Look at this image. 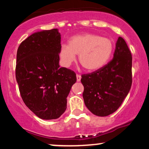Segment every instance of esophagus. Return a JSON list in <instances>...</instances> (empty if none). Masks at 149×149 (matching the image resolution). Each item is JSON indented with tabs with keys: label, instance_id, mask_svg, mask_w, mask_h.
I'll return each mask as SVG.
<instances>
[{
	"label": "esophagus",
	"instance_id": "1",
	"mask_svg": "<svg viewBox=\"0 0 149 149\" xmlns=\"http://www.w3.org/2000/svg\"><path fill=\"white\" fill-rule=\"evenodd\" d=\"M76 78H77V81L79 82V81H80V79H81V76H80L79 74H77Z\"/></svg>",
	"mask_w": 149,
	"mask_h": 149
}]
</instances>
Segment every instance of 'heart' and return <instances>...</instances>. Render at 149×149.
Here are the masks:
<instances>
[{"label": "heart", "instance_id": "obj_1", "mask_svg": "<svg viewBox=\"0 0 149 149\" xmlns=\"http://www.w3.org/2000/svg\"><path fill=\"white\" fill-rule=\"evenodd\" d=\"M113 50L110 39L93 33H83L71 37L68 45H62L59 49L61 64L69 67L76 60L88 71L100 69L108 62Z\"/></svg>", "mask_w": 149, "mask_h": 149}]
</instances>
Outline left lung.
<instances>
[{
	"instance_id": "left-lung-1",
	"label": "left lung",
	"mask_w": 149,
	"mask_h": 149,
	"mask_svg": "<svg viewBox=\"0 0 149 149\" xmlns=\"http://www.w3.org/2000/svg\"><path fill=\"white\" fill-rule=\"evenodd\" d=\"M132 64L127 43L119 37L112 60L96 71L82 75L83 97L90 112L104 117L118 109L131 88Z\"/></svg>"
}]
</instances>
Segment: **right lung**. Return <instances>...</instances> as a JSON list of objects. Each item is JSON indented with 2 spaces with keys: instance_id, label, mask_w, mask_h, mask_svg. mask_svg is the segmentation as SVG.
I'll use <instances>...</instances> for the list:
<instances>
[{
  "instance_id": "right-lung-1",
  "label": "right lung",
  "mask_w": 149,
  "mask_h": 149,
  "mask_svg": "<svg viewBox=\"0 0 149 149\" xmlns=\"http://www.w3.org/2000/svg\"><path fill=\"white\" fill-rule=\"evenodd\" d=\"M61 35L57 29L38 31L22 42L17 52L16 80L27 107L43 120L57 119L66 109L76 82L71 70L59 67Z\"/></svg>"
}]
</instances>
